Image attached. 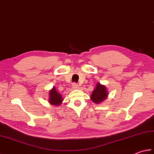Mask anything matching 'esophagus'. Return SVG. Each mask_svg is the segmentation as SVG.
Listing matches in <instances>:
<instances>
[{
    "instance_id": "34e87169",
    "label": "esophagus",
    "mask_w": 154,
    "mask_h": 154,
    "mask_svg": "<svg viewBox=\"0 0 154 154\" xmlns=\"http://www.w3.org/2000/svg\"><path fill=\"white\" fill-rule=\"evenodd\" d=\"M78 88V85H77V84H76V83H73V89H77Z\"/></svg>"
}]
</instances>
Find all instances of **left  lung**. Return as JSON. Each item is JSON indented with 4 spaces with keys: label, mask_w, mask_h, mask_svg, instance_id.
I'll list each match as a JSON object with an SVG mask.
<instances>
[{
    "label": "left lung",
    "mask_w": 154,
    "mask_h": 154,
    "mask_svg": "<svg viewBox=\"0 0 154 154\" xmlns=\"http://www.w3.org/2000/svg\"><path fill=\"white\" fill-rule=\"evenodd\" d=\"M108 95H109V92L106 87L100 83H97L91 94V99L94 103L100 104L107 99Z\"/></svg>",
    "instance_id": "left-lung-1"
}]
</instances>
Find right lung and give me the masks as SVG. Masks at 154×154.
I'll return each instance as SVG.
<instances>
[{
	"instance_id": "add662e5",
	"label": "right lung",
	"mask_w": 154,
	"mask_h": 154,
	"mask_svg": "<svg viewBox=\"0 0 154 154\" xmlns=\"http://www.w3.org/2000/svg\"><path fill=\"white\" fill-rule=\"evenodd\" d=\"M48 102L50 103L51 105H54L56 106H60L63 102V97L61 94L59 93L56 88L54 87L52 89L49 91V99Z\"/></svg>"
}]
</instances>
